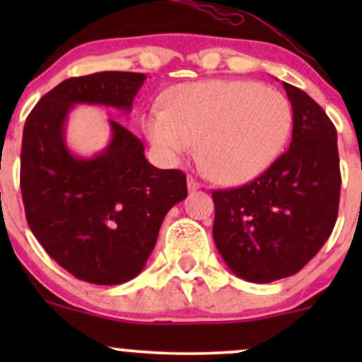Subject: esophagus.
<instances>
[{
  "mask_svg": "<svg viewBox=\"0 0 362 362\" xmlns=\"http://www.w3.org/2000/svg\"><path fill=\"white\" fill-rule=\"evenodd\" d=\"M201 187H202L201 182H197L195 178H192V177L187 178V189H189V192H195V190H199Z\"/></svg>",
  "mask_w": 362,
  "mask_h": 362,
  "instance_id": "obj_1",
  "label": "esophagus"
}]
</instances>
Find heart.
<instances>
[{
	"label": "heart",
	"mask_w": 362,
	"mask_h": 362,
	"mask_svg": "<svg viewBox=\"0 0 362 362\" xmlns=\"http://www.w3.org/2000/svg\"><path fill=\"white\" fill-rule=\"evenodd\" d=\"M293 110L281 91L247 80L178 85L167 107H153L144 132L168 163L194 151L219 184H243L262 175L288 143Z\"/></svg>",
	"instance_id": "heart-1"
}]
</instances>
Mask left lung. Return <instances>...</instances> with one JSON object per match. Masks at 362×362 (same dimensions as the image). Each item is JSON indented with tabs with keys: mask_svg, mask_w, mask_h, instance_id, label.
I'll list each match as a JSON object with an SVG mask.
<instances>
[{
	"mask_svg": "<svg viewBox=\"0 0 362 362\" xmlns=\"http://www.w3.org/2000/svg\"><path fill=\"white\" fill-rule=\"evenodd\" d=\"M282 85L293 107L289 149L250 184L213 192L218 252L235 276L257 284L301 271L339 213L335 126L308 93Z\"/></svg>",
	"mask_w": 362,
	"mask_h": 362,
	"instance_id": "1",
	"label": "left lung"
}]
</instances>
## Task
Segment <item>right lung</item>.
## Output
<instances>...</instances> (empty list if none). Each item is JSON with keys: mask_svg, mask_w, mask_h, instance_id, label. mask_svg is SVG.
<instances>
[{"mask_svg": "<svg viewBox=\"0 0 362 362\" xmlns=\"http://www.w3.org/2000/svg\"><path fill=\"white\" fill-rule=\"evenodd\" d=\"M146 74L102 71L64 80L45 93L23 127L20 187L32 233L78 279L115 286L134 279L156 245L165 216L187 197L180 170H160L143 143L115 120L93 156L66 143L74 105L129 114Z\"/></svg>", "mask_w": 362, "mask_h": 362, "instance_id": "right-lung-1", "label": "right lung"}]
</instances>
